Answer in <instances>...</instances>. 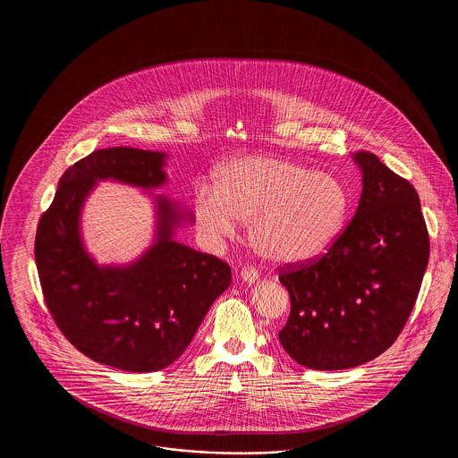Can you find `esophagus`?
<instances>
[{
	"label": "esophagus",
	"instance_id": "esophagus-1",
	"mask_svg": "<svg viewBox=\"0 0 458 458\" xmlns=\"http://www.w3.org/2000/svg\"><path fill=\"white\" fill-rule=\"evenodd\" d=\"M258 278H259L258 269H254V267H242V271H240V280L242 282L252 284L258 282Z\"/></svg>",
	"mask_w": 458,
	"mask_h": 458
}]
</instances>
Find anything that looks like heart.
Returning a JSON list of instances; mask_svg holds the SVG:
<instances>
[{"label":"heart","mask_w":458,"mask_h":458,"mask_svg":"<svg viewBox=\"0 0 458 458\" xmlns=\"http://www.w3.org/2000/svg\"><path fill=\"white\" fill-rule=\"evenodd\" d=\"M347 211L349 192L340 178L276 156L233 159L219 170L215 189L200 187L194 197L197 223L211 239H230L240 219L249 221L256 252L280 264L323 254Z\"/></svg>","instance_id":"1"}]
</instances>
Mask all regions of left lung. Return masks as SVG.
Instances as JSON below:
<instances>
[{
	"mask_svg": "<svg viewBox=\"0 0 458 458\" xmlns=\"http://www.w3.org/2000/svg\"><path fill=\"white\" fill-rule=\"evenodd\" d=\"M359 208L327 254L286 266L290 316L278 333L304 368L349 369L390 349L405 327L429 259V235L409 180L368 151Z\"/></svg>",
	"mask_w": 458,
	"mask_h": 458,
	"instance_id": "left-lung-1",
	"label": "left lung"
}]
</instances>
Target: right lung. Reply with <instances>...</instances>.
<instances>
[{"label": "right lung", "instance_id": "1", "mask_svg": "<svg viewBox=\"0 0 458 458\" xmlns=\"http://www.w3.org/2000/svg\"><path fill=\"white\" fill-rule=\"evenodd\" d=\"M166 154L135 148L98 149L60 178L38 225L34 256L44 301L66 340L114 369L168 368L189 347L209 307L230 286L232 269L174 240L192 215L154 196L156 240L127 266H98L84 247L81 213L98 180L140 189L166 183Z\"/></svg>", "mask_w": 458, "mask_h": 458}]
</instances>
